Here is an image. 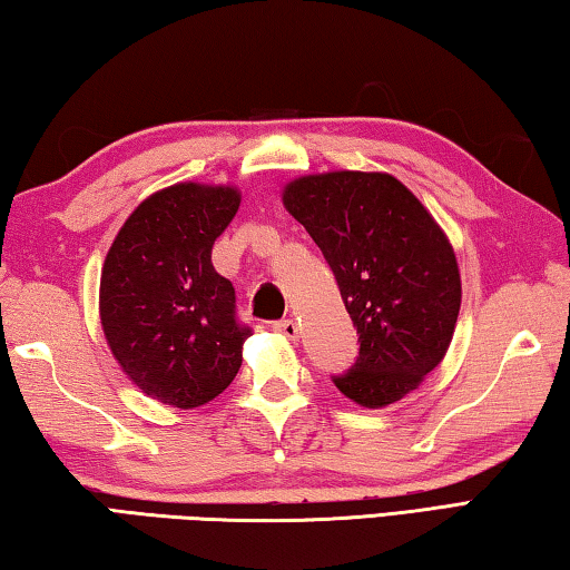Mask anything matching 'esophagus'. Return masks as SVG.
Listing matches in <instances>:
<instances>
[{
	"mask_svg": "<svg viewBox=\"0 0 570 570\" xmlns=\"http://www.w3.org/2000/svg\"><path fill=\"white\" fill-rule=\"evenodd\" d=\"M274 332H278L282 336H286V340L294 342L298 336V324L294 320H282V322L274 324Z\"/></svg>",
	"mask_w": 570,
	"mask_h": 570,
	"instance_id": "1",
	"label": "esophagus"
}]
</instances>
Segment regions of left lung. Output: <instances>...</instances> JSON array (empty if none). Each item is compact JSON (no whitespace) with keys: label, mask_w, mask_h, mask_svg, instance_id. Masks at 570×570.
<instances>
[{"label":"left lung","mask_w":570,"mask_h":570,"mask_svg":"<svg viewBox=\"0 0 570 570\" xmlns=\"http://www.w3.org/2000/svg\"><path fill=\"white\" fill-rule=\"evenodd\" d=\"M282 200L322 248L362 342L334 384L366 410L400 402L445 360L455 334L462 282L448 234L382 170L298 176Z\"/></svg>","instance_id":"left-lung-1"}]
</instances>
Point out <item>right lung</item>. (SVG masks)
<instances>
[{"label": "right lung", "instance_id": "1", "mask_svg": "<svg viewBox=\"0 0 570 570\" xmlns=\"http://www.w3.org/2000/svg\"><path fill=\"white\" fill-rule=\"evenodd\" d=\"M240 206L226 183L180 180L125 218L100 274V324L115 362L150 400L178 410L216 400L244 362L234 286L210 250Z\"/></svg>", "mask_w": 570, "mask_h": 570}]
</instances>
